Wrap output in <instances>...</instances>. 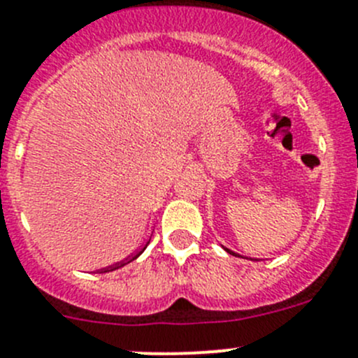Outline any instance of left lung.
<instances>
[{"mask_svg":"<svg viewBox=\"0 0 358 358\" xmlns=\"http://www.w3.org/2000/svg\"><path fill=\"white\" fill-rule=\"evenodd\" d=\"M224 250H227V248H224ZM227 253H230V255H236V253H232V251H230V250H227Z\"/></svg>","mask_w":358,"mask_h":358,"instance_id":"8db88e82","label":"left lung"}]
</instances>
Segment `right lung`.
<instances>
[{"label":"right lung","mask_w":358,"mask_h":358,"mask_svg":"<svg viewBox=\"0 0 358 358\" xmlns=\"http://www.w3.org/2000/svg\"><path fill=\"white\" fill-rule=\"evenodd\" d=\"M145 248H148V244H145V246L144 248H142V250L141 251H138V253L137 255H135V257L134 258H137L138 257V255H141L142 253V251H144L145 250ZM134 258H131V260H134ZM126 264V262H121V264H115V265H112V267H107V268H103V272H108V271H114V268H119V267H121V265H124Z\"/></svg>","instance_id":"add662e5"}]
</instances>
